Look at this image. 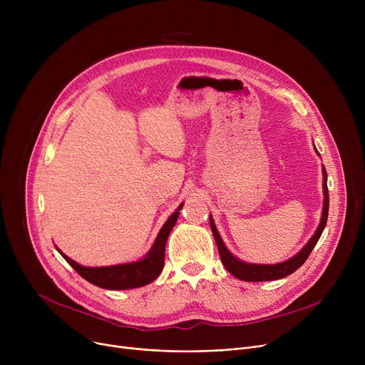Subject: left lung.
Returning a JSON list of instances; mask_svg holds the SVG:
<instances>
[{
  "label": "left lung",
  "instance_id": "left-lung-1",
  "mask_svg": "<svg viewBox=\"0 0 365 365\" xmlns=\"http://www.w3.org/2000/svg\"><path fill=\"white\" fill-rule=\"evenodd\" d=\"M322 190H324V207H322V216H321V222L319 226L315 231V234L312 235V238L309 240V242L306 244L302 250L292 259L281 262V263H275V264H256V263H245L240 259H237L234 255L229 253V250L226 248V245L223 244L216 225L210 216V226H212V231L217 244V250L222 259L223 266L227 269V272H231L234 277H237L238 279L242 281H250V282H259V281H272V279H281L287 275L293 274L294 271H297L299 267L306 262V259L309 257L311 252L314 250V247L317 245L325 223H327V217H329V187H327V171L322 167Z\"/></svg>",
  "mask_w": 365,
  "mask_h": 365
}]
</instances>
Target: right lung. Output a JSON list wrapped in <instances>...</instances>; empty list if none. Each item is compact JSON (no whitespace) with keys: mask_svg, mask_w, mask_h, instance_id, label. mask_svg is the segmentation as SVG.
Returning <instances> with one entry per match:
<instances>
[{"mask_svg":"<svg viewBox=\"0 0 365 365\" xmlns=\"http://www.w3.org/2000/svg\"><path fill=\"white\" fill-rule=\"evenodd\" d=\"M182 207L183 204H180L176 212L167 219L149 253L139 262L115 264V266H102V267H87L69 259L66 255H63L59 250V248H57V250H59L63 259L84 279L101 287V289H106V290L138 289V287H143L152 282L153 279H157L158 275L161 274L164 267V257H165V242L173 226H175L178 222L179 212L182 210Z\"/></svg>","mask_w":365,"mask_h":365,"instance_id":"add662e5","label":"right lung"}]
</instances>
